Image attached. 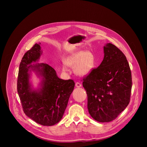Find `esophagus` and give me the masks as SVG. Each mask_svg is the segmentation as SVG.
<instances>
[{
  "label": "esophagus",
  "mask_w": 147,
  "mask_h": 147,
  "mask_svg": "<svg viewBox=\"0 0 147 147\" xmlns=\"http://www.w3.org/2000/svg\"><path fill=\"white\" fill-rule=\"evenodd\" d=\"M81 86H82V85H81V83H80V82H77L76 83V87H81Z\"/></svg>",
  "instance_id": "esophagus-1"
}]
</instances>
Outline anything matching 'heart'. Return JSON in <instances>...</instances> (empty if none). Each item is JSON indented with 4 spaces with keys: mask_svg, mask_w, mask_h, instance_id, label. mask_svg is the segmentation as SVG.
Returning a JSON list of instances; mask_svg holds the SVG:
<instances>
[{
    "mask_svg": "<svg viewBox=\"0 0 147 147\" xmlns=\"http://www.w3.org/2000/svg\"><path fill=\"white\" fill-rule=\"evenodd\" d=\"M95 62V56L90 51H77L67 56L66 59V63L71 67H74L75 74L81 77L87 76L91 72ZM63 70H68L66 65H63Z\"/></svg>",
    "mask_w": 147,
    "mask_h": 147,
    "instance_id": "heart-1",
    "label": "heart"
}]
</instances>
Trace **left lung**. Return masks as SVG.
I'll list each match as a JSON object with an SVG mask.
<instances>
[{"instance_id": "8db88e82", "label": "left lung", "mask_w": 147, "mask_h": 147, "mask_svg": "<svg viewBox=\"0 0 147 147\" xmlns=\"http://www.w3.org/2000/svg\"><path fill=\"white\" fill-rule=\"evenodd\" d=\"M103 52L100 65L82 82L89 113L102 123L115 120L127 107L132 87L130 68L123 53L111 43L103 47Z\"/></svg>"}]
</instances>
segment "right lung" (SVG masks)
I'll list each match as a JSON object with an SVG mask.
<instances>
[{
  "mask_svg": "<svg viewBox=\"0 0 147 147\" xmlns=\"http://www.w3.org/2000/svg\"><path fill=\"white\" fill-rule=\"evenodd\" d=\"M40 45L35 44L21 61L17 92L24 113L39 124L51 126L62 119L75 83L70 79L59 78L55 69L47 63L33 64L42 54ZM32 72L40 79L35 89L30 81Z\"/></svg>",
  "mask_w": 147,
  "mask_h": 147,
  "instance_id": "1",
  "label": "right lung"
}]
</instances>
